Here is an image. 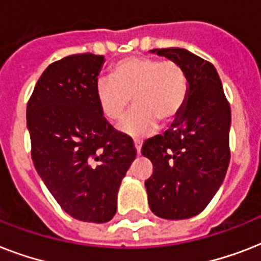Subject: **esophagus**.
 Segmentation results:
<instances>
[{
    "label": "esophagus",
    "mask_w": 261,
    "mask_h": 261,
    "mask_svg": "<svg viewBox=\"0 0 261 261\" xmlns=\"http://www.w3.org/2000/svg\"><path fill=\"white\" fill-rule=\"evenodd\" d=\"M141 146H142V142L141 141H134V147L137 150V154H141Z\"/></svg>",
    "instance_id": "obj_1"
}]
</instances>
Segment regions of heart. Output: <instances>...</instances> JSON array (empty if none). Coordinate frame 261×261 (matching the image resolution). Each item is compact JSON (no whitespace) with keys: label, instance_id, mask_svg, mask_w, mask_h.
I'll list each match as a JSON object with an SVG mask.
<instances>
[{"label":"heart","instance_id":"b5f03b06","mask_svg":"<svg viewBox=\"0 0 261 261\" xmlns=\"http://www.w3.org/2000/svg\"><path fill=\"white\" fill-rule=\"evenodd\" d=\"M188 96L182 67L173 61L127 57L111 69V81H98L96 101L102 116L115 123L128 107L134 111L119 124L123 134L141 138L151 134L157 123L168 126L180 116Z\"/></svg>","mask_w":261,"mask_h":261}]
</instances>
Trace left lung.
Masks as SVG:
<instances>
[{
	"instance_id": "8db88e82",
	"label": "left lung",
	"mask_w": 261,
	"mask_h": 261,
	"mask_svg": "<svg viewBox=\"0 0 261 261\" xmlns=\"http://www.w3.org/2000/svg\"><path fill=\"white\" fill-rule=\"evenodd\" d=\"M150 53L182 67L188 96L164 135L143 143L142 155L153 164V174L145 181L149 206L160 218L187 219L206 208L226 176L230 106L210 62L178 47Z\"/></svg>"
}]
</instances>
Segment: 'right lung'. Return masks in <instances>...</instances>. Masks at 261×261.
<instances>
[{
  "instance_id": "obj_1",
  "label": "right lung",
  "mask_w": 261,
  "mask_h": 261,
  "mask_svg": "<svg viewBox=\"0 0 261 261\" xmlns=\"http://www.w3.org/2000/svg\"><path fill=\"white\" fill-rule=\"evenodd\" d=\"M102 55L77 54L51 63L27 106L35 169L73 218H114L118 191L137 150L115 131L96 101Z\"/></svg>"
}]
</instances>
